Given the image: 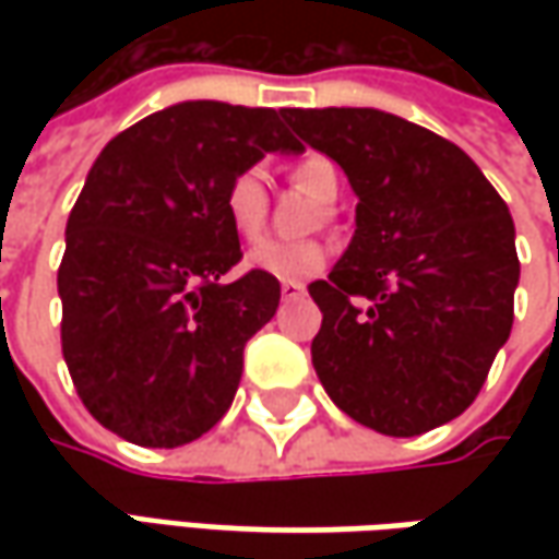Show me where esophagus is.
Returning <instances> with one entry per match:
<instances>
[{
    "mask_svg": "<svg viewBox=\"0 0 559 559\" xmlns=\"http://www.w3.org/2000/svg\"><path fill=\"white\" fill-rule=\"evenodd\" d=\"M280 292H283V298H301L308 289H305L301 283H295V280H283V283H280Z\"/></svg>",
    "mask_w": 559,
    "mask_h": 559,
    "instance_id": "34e87169",
    "label": "esophagus"
}]
</instances>
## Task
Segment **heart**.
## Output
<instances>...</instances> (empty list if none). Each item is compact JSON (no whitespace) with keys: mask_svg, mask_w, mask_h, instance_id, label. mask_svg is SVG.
Masks as SVG:
<instances>
[{"mask_svg":"<svg viewBox=\"0 0 559 559\" xmlns=\"http://www.w3.org/2000/svg\"><path fill=\"white\" fill-rule=\"evenodd\" d=\"M292 183L305 192H311L317 202L333 204L338 195V167L326 155H308L301 162L292 164ZM270 195H267V174L251 164L242 167L239 174L229 177L224 186V217L229 229L239 239H258L261 229L267 224ZM246 264L251 270L270 273L276 280H308L313 273L326 267V246L317 239H264L246 254Z\"/></svg>","mask_w":559,"mask_h":559,"instance_id":"1","label":"heart"}]
</instances>
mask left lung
I'll return each mask as SVG.
<instances>
[{
  "instance_id": "left-lung-1",
  "label": "left lung",
  "mask_w": 559,
  "mask_h": 559,
  "mask_svg": "<svg viewBox=\"0 0 559 559\" xmlns=\"http://www.w3.org/2000/svg\"><path fill=\"white\" fill-rule=\"evenodd\" d=\"M357 192V229L326 280L311 342L326 395L382 436H419L476 401L513 326V217L473 158L376 108H283Z\"/></svg>"
}]
</instances>
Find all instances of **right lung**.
<instances>
[{
	"mask_svg": "<svg viewBox=\"0 0 559 559\" xmlns=\"http://www.w3.org/2000/svg\"><path fill=\"white\" fill-rule=\"evenodd\" d=\"M264 152H301L273 108L183 102L102 148L68 217L61 355L83 407L120 439L180 448L233 404L246 342L280 305L248 270L224 186Z\"/></svg>",
	"mask_w": 559,
	"mask_h": 559,
	"instance_id": "right-lung-1",
	"label": "right lung"
}]
</instances>
